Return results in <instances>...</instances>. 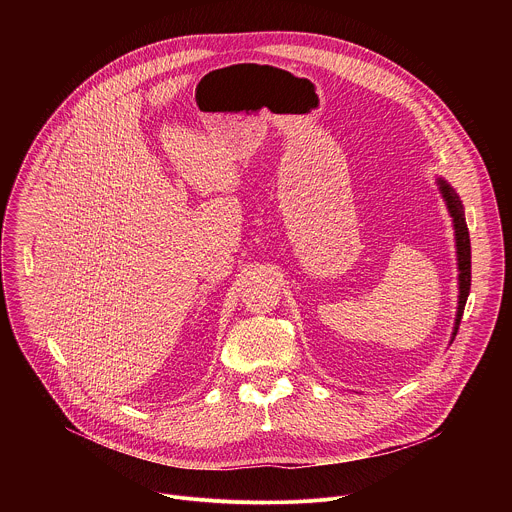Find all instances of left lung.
Instances as JSON below:
<instances>
[{"mask_svg":"<svg viewBox=\"0 0 512 512\" xmlns=\"http://www.w3.org/2000/svg\"><path fill=\"white\" fill-rule=\"evenodd\" d=\"M437 188H440V194L448 206V212L452 216V225H454V239H456V261H458V310H456V320H454V332L452 340L454 342L458 334V326L464 314V306L470 294V235L466 227V218H464V204L454 190V186L444 180V178H435Z\"/></svg>","mask_w":512,"mask_h":512,"instance_id":"8db88e82","label":"left lung"}]
</instances>
